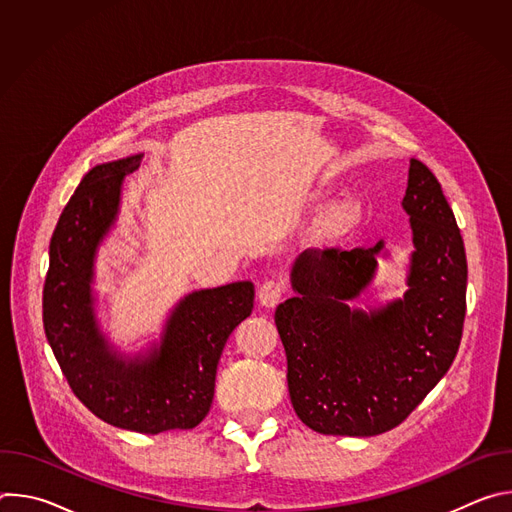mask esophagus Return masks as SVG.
Segmentation results:
<instances>
[{
	"label": "esophagus",
	"mask_w": 512,
	"mask_h": 512,
	"mask_svg": "<svg viewBox=\"0 0 512 512\" xmlns=\"http://www.w3.org/2000/svg\"><path fill=\"white\" fill-rule=\"evenodd\" d=\"M283 291H285L283 283H279L275 279H267L257 289V300L265 308H275L283 298Z\"/></svg>",
	"instance_id": "esophagus-1"
}]
</instances>
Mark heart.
<instances>
[{
	"instance_id": "obj_1",
	"label": "heart",
	"mask_w": 512,
	"mask_h": 512,
	"mask_svg": "<svg viewBox=\"0 0 512 512\" xmlns=\"http://www.w3.org/2000/svg\"><path fill=\"white\" fill-rule=\"evenodd\" d=\"M362 221V206L352 200L344 198L332 204L320 223V235L328 241H340L350 235Z\"/></svg>"
}]
</instances>
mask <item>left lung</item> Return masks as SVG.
Returning a JSON list of instances; mask_svg holds the SVG:
<instances>
[{
  "instance_id": "obj_1",
  "label": "left lung",
  "mask_w": 512,
  "mask_h": 512,
  "mask_svg": "<svg viewBox=\"0 0 512 512\" xmlns=\"http://www.w3.org/2000/svg\"><path fill=\"white\" fill-rule=\"evenodd\" d=\"M413 247L401 300L350 308L375 277L371 249L304 251L291 269L298 296L275 310L298 417L326 435L369 437L397 427L456 358L466 316V251L431 170L409 162L401 202Z\"/></svg>"
}]
</instances>
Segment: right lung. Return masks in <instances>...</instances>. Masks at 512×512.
<instances>
[{
    "instance_id": "1",
    "label": "right lung",
    "mask_w": 512,
    "mask_h": 512,
    "mask_svg": "<svg viewBox=\"0 0 512 512\" xmlns=\"http://www.w3.org/2000/svg\"><path fill=\"white\" fill-rule=\"evenodd\" d=\"M141 154L89 170L50 239L42 320L50 348L79 401L129 431L192 429L210 411L218 358L253 310L251 281L188 294L166 322L160 346L123 356L101 334L93 310V263L115 223L121 184Z\"/></svg>"
}]
</instances>
